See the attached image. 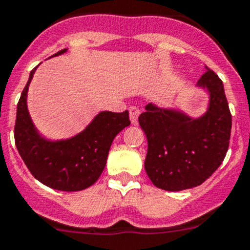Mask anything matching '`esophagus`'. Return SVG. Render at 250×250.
<instances>
[{"mask_svg":"<svg viewBox=\"0 0 250 250\" xmlns=\"http://www.w3.org/2000/svg\"><path fill=\"white\" fill-rule=\"evenodd\" d=\"M128 110H129V119H131V123L132 125H137V121H139V115H140V109L136 106H131Z\"/></svg>","mask_w":250,"mask_h":250,"instance_id":"obj_1","label":"esophagus"}]
</instances>
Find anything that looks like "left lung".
Masks as SVG:
<instances>
[{
  "label": "left lung",
  "instance_id": "left-lung-1",
  "mask_svg": "<svg viewBox=\"0 0 250 250\" xmlns=\"http://www.w3.org/2000/svg\"><path fill=\"white\" fill-rule=\"evenodd\" d=\"M196 86L208 91L204 114L192 118L172 107L147 104L139 123L147 139L145 171L157 188L181 191L208 180L226 157L231 113L224 83L207 68Z\"/></svg>",
  "mask_w": 250,
  "mask_h": 250
}]
</instances>
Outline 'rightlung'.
<instances>
[{
    "label": "right lung",
    "mask_w": 250,
    "mask_h": 250,
    "mask_svg": "<svg viewBox=\"0 0 250 250\" xmlns=\"http://www.w3.org/2000/svg\"><path fill=\"white\" fill-rule=\"evenodd\" d=\"M60 50L54 56L65 54ZM37 66L30 72L16 109L14 136L24 163L48 188L60 191H81L92 186L106 164L111 143L122 129L131 125L128 110L100 111L82 132L70 139L48 140L41 135L30 118L26 96Z\"/></svg>",
    "instance_id": "right-lung-1"
}]
</instances>
